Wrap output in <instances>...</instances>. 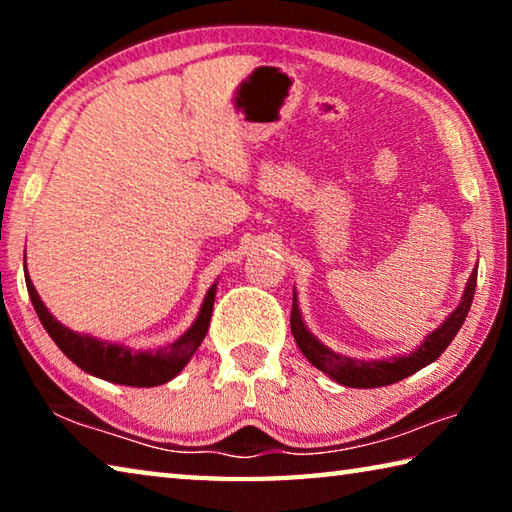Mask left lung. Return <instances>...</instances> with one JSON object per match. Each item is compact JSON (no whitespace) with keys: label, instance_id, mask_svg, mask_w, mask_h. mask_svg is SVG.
I'll list each match as a JSON object with an SVG mask.
<instances>
[{"label":"left lung","instance_id":"obj_1","mask_svg":"<svg viewBox=\"0 0 512 512\" xmlns=\"http://www.w3.org/2000/svg\"><path fill=\"white\" fill-rule=\"evenodd\" d=\"M476 289V268H472L470 280L465 284L463 298L458 302V307L449 314L443 323H440L431 334L424 336V341L418 348L411 350L409 354H400V357H388V359H354L345 357L334 350H329L325 343H320L314 334L309 332V327L302 320L298 296L293 291V309H291V334L296 339L300 352L309 359L311 366H316L320 372H325L327 377H332L336 384L350 386V388H379V386H391L395 381H402L404 377L413 375V372L422 370L424 366L436 361L440 354L447 350V345L454 341L458 329L463 327L467 311L474 300Z\"/></svg>","mask_w":512,"mask_h":512}]
</instances>
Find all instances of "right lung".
Returning <instances> with one entry per match:
<instances>
[{
    "label": "right lung",
    "instance_id": "1",
    "mask_svg": "<svg viewBox=\"0 0 512 512\" xmlns=\"http://www.w3.org/2000/svg\"><path fill=\"white\" fill-rule=\"evenodd\" d=\"M27 280V289L33 302V309L40 318L42 327L54 339V343L63 350L65 357L76 363L81 370L90 372V375L112 381V384L121 386H135V388H149L167 384L173 377L183 370L189 359L194 357L198 345L203 343L207 327H210L214 296H216V282L205 293V300L198 311L192 327L169 345L158 350H135L128 345H121L115 341H101L97 336L79 334L67 325L58 323V320L49 314L45 302L38 296L36 287H33L29 273L24 275Z\"/></svg>",
    "mask_w": 512,
    "mask_h": 512
}]
</instances>
